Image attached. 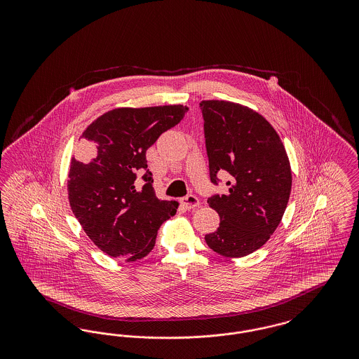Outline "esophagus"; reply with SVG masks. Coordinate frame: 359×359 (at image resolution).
Wrapping results in <instances>:
<instances>
[{"label":"esophagus","mask_w":359,"mask_h":359,"mask_svg":"<svg viewBox=\"0 0 359 359\" xmlns=\"http://www.w3.org/2000/svg\"><path fill=\"white\" fill-rule=\"evenodd\" d=\"M180 203H182L183 207L191 210V208H195V207L199 205V199L195 195H187V196L180 199Z\"/></svg>","instance_id":"34e87169"}]
</instances>
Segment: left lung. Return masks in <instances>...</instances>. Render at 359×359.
I'll return each mask as SVG.
<instances>
[{
	"instance_id": "1",
	"label": "left lung",
	"mask_w": 359,
	"mask_h": 359,
	"mask_svg": "<svg viewBox=\"0 0 359 359\" xmlns=\"http://www.w3.org/2000/svg\"><path fill=\"white\" fill-rule=\"evenodd\" d=\"M199 106L210 179L218 184L219 172L230 175L229 192L207 199L221 223L205 243L223 257L248 256L281 222L292 187L290 158L273 126L248 106L214 100Z\"/></svg>"
}]
</instances>
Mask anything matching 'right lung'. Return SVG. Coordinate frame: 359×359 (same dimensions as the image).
Returning <instances> with one entry per match:
<instances>
[{"instance_id":"add662e5","label":"right lung","mask_w":359,"mask_h":359,"mask_svg":"<svg viewBox=\"0 0 359 359\" xmlns=\"http://www.w3.org/2000/svg\"><path fill=\"white\" fill-rule=\"evenodd\" d=\"M187 110L183 104L118 107L82 133L79 154L69 164V205L87 237L107 256L136 261L149 255L157 230L176 214L177 202L154 194L147 151ZM138 172L146 182L140 190L134 183Z\"/></svg>"}]
</instances>
